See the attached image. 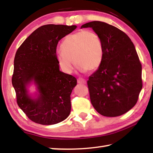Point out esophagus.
<instances>
[{"mask_svg": "<svg viewBox=\"0 0 153 153\" xmlns=\"http://www.w3.org/2000/svg\"><path fill=\"white\" fill-rule=\"evenodd\" d=\"M77 83L79 84H86V81L85 79H83V78H81V77H79V78H78V79H77Z\"/></svg>", "mask_w": 153, "mask_h": 153, "instance_id": "34e87169", "label": "esophagus"}]
</instances>
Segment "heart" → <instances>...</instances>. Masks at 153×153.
I'll return each instance as SVG.
<instances>
[{
    "label": "heart",
    "instance_id": "heart-1",
    "mask_svg": "<svg viewBox=\"0 0 153 153\" xmlns=\"http://www.w3.org/2000/svg\"><path fill=\"white\" fill-rule=\"evenodd\" d=\"M56 57L61 69L71 74L75 64L82 72L94 71L101 65L104 48L99 35L92 30H81L67 35Z\"/></svg>",
    "mask_w": 153,
    "mask_h": 153
}]
</instances>
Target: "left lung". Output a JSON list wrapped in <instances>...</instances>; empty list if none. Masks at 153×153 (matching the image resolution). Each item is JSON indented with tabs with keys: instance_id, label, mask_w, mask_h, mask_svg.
Wrapping results in <instances>:
<instances>
[{
	"instance_id": "8db88e82",
	"label": "left lung",
	"mask_w": 153,
	"mask_h": 153,
	"mask_svg": "<svg viewBox=\"0 0 153 153\" xmlns=\"http://www.w3.org/2000/svg\"><path fill=\"white\" fill-rule=\"evenodd\" d=\"M101 38V65L89 77L88 86L93 107L106 117H117L134 107L142 88V65L128 36L113 25L94 21L82 25Z\"/></svg>"
}]
</instances>
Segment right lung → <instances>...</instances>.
<instances>
[{
	"mask_svg": "<svg viewBox=\"0 0 153 153\" xmlns=\"http://www.w3.org/2000/svg\"><path fill=\"white\" fill-rule=\"evenodd\" d=\"M76 27L42 25L17 49L12 84L18 106L33 122L53 125L63 121L70 114V95L77 79L60 71L56 50L59 41ZM32 83L36 92L31 94L28 88Z\"/></svg>",
	"mask_w": 153,
	"mask_h": 153,
	"instance_id": "add662e5",
	"label": "right lung"
}]
</instances>
